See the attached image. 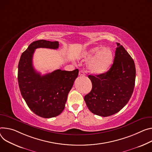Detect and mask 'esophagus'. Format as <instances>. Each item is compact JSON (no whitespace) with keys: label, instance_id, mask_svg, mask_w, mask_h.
Instances as JSON below:
<instances>
[{"label":"esophagus","instance_id":"1","mask_svg":"<svg viewBox=\"0 0 152 152\" xmlns=\"http://www.w3.org/2000/svg\"><path fill=\"white\" fill-rule=\"evenodd\" d=\"M79 76H85V73H84V72L82 71V70H80V71H79Z\"/></svg>","mask_w":152,"mask_h":152}]
</instances>
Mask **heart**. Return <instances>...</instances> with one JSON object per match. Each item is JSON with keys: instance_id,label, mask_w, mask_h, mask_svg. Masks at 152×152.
Listing matches in <instances>:
<instances>
[{"instance_id": "1", "label": "heart", "mask_w": 152, "mask_h": 152, "mask_svg": "<svg viewBox=\"0 0 152 152\" xmlns=\"http://www.w3.org/2000/svg\"><path fill=\"white\" fill-rule=\"evenodd\" d=\"M85 59H89L88 68L93 74L106 73L112 66L114 60V53L108 47H96L89 49L84 54Z\"/></svg>"}]
</instances>
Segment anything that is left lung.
<instances>
[{
    "label": "left lung",
    "instance_id": "obj_1",
    "mask_svg": "<svg viewBox=\"0 0 152 152\" xmlns=\"http://www.w3.org/2000/svg\"><path fill=\"white\" fill-rule=\"evenodd\" d=\"M116 44L114 62L109 70L88 76L92 89L85 96V102L91 112L103 117L119 112L128 103L134 87V61L122 45Z\"/></svg>",
    "mask_w": 152,
    "mask_h": 152
}]
</instances>
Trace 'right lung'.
Here are the masks:
<instances>
[{"instance_id": "add662e5", "label": "right lung", "mask_w": 152, "mask_h": 152, "mask_svg": "<svg viewBox=\"0 0 152 152\" xmlns=\"http://www.w3.org/2000/svg\"><path fill=\"white\" fill-rule=\"evenodd\" d=\"M58 41L39 40L32 42L21 55L18 65V83L23 98L36 115L44 118L59 115L64 110L68 93L79 73L60 69L40 75L33 65L36 48L58 49Z\"/></svg>"}]
</instances>
